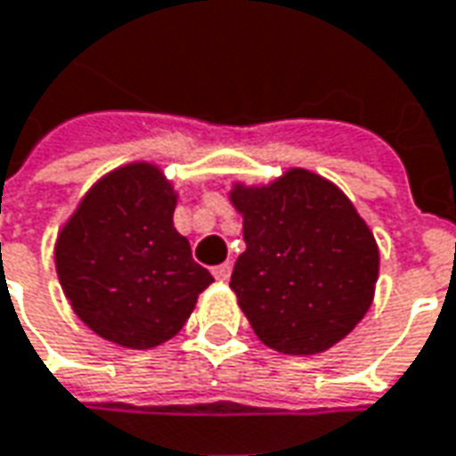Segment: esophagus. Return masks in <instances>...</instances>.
<instances>
[{
    "instance_id": "1",
    "label": "esophagus",
    "mask_w": 456,
    "mask_h": 456,
    "mask_svg": "<svg viewBox=\"0 0 456 456\" xmlns=\"http://www.w3.org/2000/svg\"><path fill=\"white\" fill-rule=\"evenodd\" d=\"M231 273H233V265L231 263H223L218 265V267H213V277L221 280V282H228V280H231Z\"/></svg>"
}]
</instances>
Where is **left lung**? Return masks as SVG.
<instances>
[{
  "mask_svg": "<svg viewBox=\"0 0 456 456\" xmlns=\"http://www.w3.org/2000/svg\"><path fill=\"white\" fill-rule=\"evenodd\" d=\"M245 253L231 287L265 346L312 356L363 319L378 280V245L346 193L289 169L267 186L235 183Z\"/></svg>",
  "mask_w": 456,
  "mask_h": 456,
  "instance_id": "obj_1",
  "label": "left lung"
}]
</instances>
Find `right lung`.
Masks as SVG:
<instances>
[{"label": "right lung", "mask_w": 456, "mask_h": 456, "mask_svg": "<svg viewBox=\"0 0 456 456\" xmlns=\"http://www.w3.org/2000/svg\"><path fill=\"white\" fill-rule=\"evenodd\" d=\"M176 193L154 164H127L90 189L56 240L73 312L98 337L154 348L182 331L211 273L174 228Z\"/></svg>", "instance_id": "1"}]
</instances>
